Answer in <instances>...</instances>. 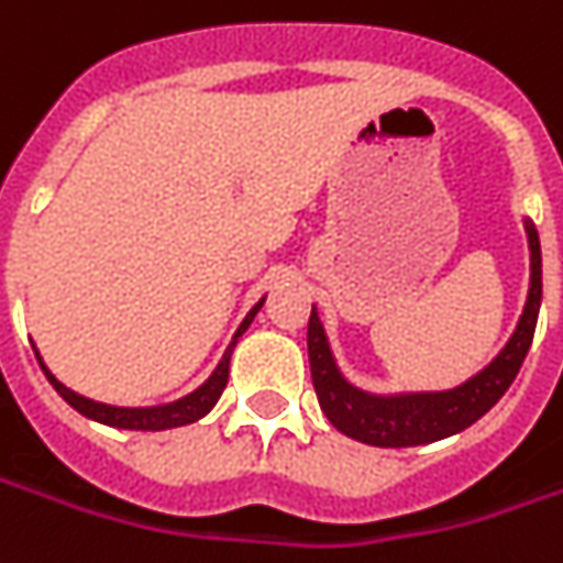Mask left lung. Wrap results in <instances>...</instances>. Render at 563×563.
<instances>
[{"instance_id": "left-lung-1", "label": "left lung", "mask_w": 563, "mask_h": 563, "mask_svg": "<svg viewBox=\"0 0 563 563\" xmlns=\"http://www.w3.org/2000/svg\"><path fill=\"white\" fill-rule=\"evenodd\" d=\"M527 246H530V289L523 313L511 332L506 347L493 357L477 376L465 378L450 391H407V394H369L351 385L332 357L330 339L320 323V313L311 308L308 320V357L320 410L332 426L354 441L369 446H419L459 434L474 426L493 404L508 391L521 369L537 332L539 305H542V252L533 221H523Z\"/></svg>"}]
</instances>
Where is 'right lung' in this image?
I'll return each mask as SVG.
<instances>
[{
	"mask_svg": "<svg viewBox=\"0 0 563 563\" xmlns=\"http://www.w3.org/2000/svg\"><path fill=\"white\" fill-rule=\"evenodd\" d=\"M262 305H265V298H262V301H255V305H252V311L243 317L240 330L233 332V342L228 345V351H224V357L218 361L216 369H212V376L206 378L197 391L185 394V397H178V400H172V404H159V407H113V404H98V400H91V397H82V394L70 391L64 382H57V378L52 376V369L42 363L40 351H36V361H40L45 378L55 385V391L70 404L73 410L82 412L86 419H95V422H101V426H110V428H125V431H166V428H181V426H190V422H197V419H202V416L218 404V397H221L224 385H228L231 354H233V347H236V339L250 330L252 317L258 313Z\"/></svg>",
	"mask_w": 563,
	"mask_h": 563,
	"instance_id": "obj_1",
	"label": "right lung"
}]
</instances>
